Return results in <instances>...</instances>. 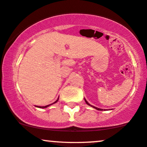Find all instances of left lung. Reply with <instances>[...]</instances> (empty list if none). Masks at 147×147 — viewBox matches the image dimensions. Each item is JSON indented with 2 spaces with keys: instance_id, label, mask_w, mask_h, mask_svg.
<instances>
[{
  "instance_id": "1",
  "label": "left lung",
  "mask_w": 147,
  "mask_h": 147,
  "mask_svg": "<svg viewBox=\"0 0 147 147\" xmlns=\"http://www.w3.org/2000/svg\"><path fill=\"white\" fill-rule=\"evenodd\" d=\"M85 101H86V104H88V105H90V106H91V107H94V109H97V110H100V111H103V109H100V108H98V107H94V106H92V105H91L89 103V102H88L87 100H86V99H85Z\"/></svg>"
}]
</instances>
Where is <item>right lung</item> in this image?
Returning a JSON list of instances; mask_svg holds the SVG:
<instances>
[{"label":"right lung","mask_w":147,"mask_h":147,"mask_svg":"<svg viewBox=\"0 0 147 147\" xmlns=\"http://www.w3.org/2000/svg\"><path fill=\"white\" fill-rule=\"evenodd\" d=\"M58 99H59V98H57V100H56V101H55L53 103H52V104H51V105H53V104H54V103H55L56 102H57V100H58ZM51 105H46V106H43V107H40V106H36L37 107H40V108H46V107H49V106H50Z\"/></svg>","instance_id":"add662e5"}]
</instances>
